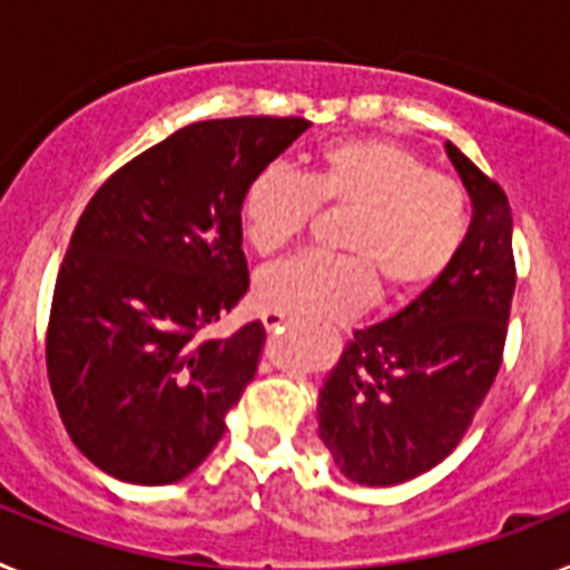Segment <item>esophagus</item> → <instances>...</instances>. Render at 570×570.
Masks as SVG:
<instances>
[{"instance_id": "obj_1", "label": "esophagus", "mask_w": 570, "mask_h": 570, "mask_svg": "<svg viewBox=\"0 0 570 570\" xmlns=\"http://www.w3.org/2000/svg\"><path fill=\"white\" fill-rule=\"evenodd\" d=\"M262 325L268 331H282L285 325H291V316L276 314V311H265V314H262Z\"/></svg>"}]
</instances>
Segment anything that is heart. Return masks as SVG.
Instances as JSON below:
<instances>
[{"instance_id":"1","label":"heart","mask_w":570,"mask_h":570,"mask_svg":"<svg viewBox=\"0 0 570 570\" xmlns=\"http://www.w3.org/2000/svg\"><path fill=\"white\" fill-rule=\"evenodd\" d=\"M351 214L342 256L299 254L262 271V308L291 316H351L376 299L380 282L396 299L425 294L454 268L471 234V196L454 176L434 174L416 150L360 136L325 145L302 179L282 165L254 176L242 223L256 254L299 239L316 208Z\"/></svg>"}]
</instances>
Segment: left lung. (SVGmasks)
Segmentation results:
<instances>
[{
    "label": "left lung",
    "mask_w": 570,
    "mask_h": 570,
    "mask_svg": "<svg viewBox=\"0 0 570 570\" xmlns=\"http://www.w3.org/2000/svg\"><path fill=\"white\" fill-rule=\"evenodd\" d=\"M471 234L454 268L385 322L356 331L320 391V440L360 485H400L440 465L500 374L517 265L511 205L456 145Z\"/></svg>",
    "instance_id": "left-lung-1"
}]
</instances>
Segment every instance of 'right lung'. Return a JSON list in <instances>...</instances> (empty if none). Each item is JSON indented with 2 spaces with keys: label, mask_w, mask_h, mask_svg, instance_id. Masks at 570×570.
<instances>
[{
  "label": "right lung",
  "mask_w": 570,
  "mask_h": 570,
  "mask_svg": "<svg viewBox=\"0 0 570 570\" xmlns=\"http://www.w3.org/2000/svg\"><path fill=\"white\" fill-rule=\"evenodd\" d=\"M308 125H185L110 174L79 216L45 362L70 440L116 480L168 485L223 440L265 345L262 322L208 336L250 285L242 196Z\"/></svg>",
  "instance_id": "obj_1"
}]
</instances>
